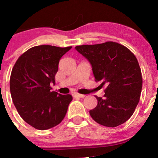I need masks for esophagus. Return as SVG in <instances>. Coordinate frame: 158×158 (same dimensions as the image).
Returning <instances> with one entry per match:
<instances>
[{"label":"esophagus","instance_id":"1","mask_svg":"<svg viewBox=\"0 0 158 158\" xmlns=\"http://www.w3.org/2000/svg\"><path fill=\"white\" fill-rule=\"evenodd\" d=\"M73 96L75 98H84L85 97V95H82V94H79L78 93H73Z\"/></svg>","mask_w":158,"mask_h":158}]
</instances>
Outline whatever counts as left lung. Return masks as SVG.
<instances>
[{"mask_svg":"<svg viewBox=\"0 0 158 158\" xmlns=\"http://www.w3.org/2000/svg\"><path fill=\"white\" fill-rule=\"evenodd\" d=\"M76 49L88 59L96 82L106 85L104 97H98L97 106L89 114L99 124L115 127L129 120L140 97L142 75L134 53L113 42L83 45Z\"/></svg>","mask_w":158,"mask_h":158,"instance_id":"obj_1","label":"left lung"}]
</instances>
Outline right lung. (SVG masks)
Segmentation results:
<instances>
[{
	"label": "right lung",
	"instance_id": "add662e5",
	"mask_svg": "<svg viewBox=\"0 0 158 158\" xmlns=\"http://www.w3.org/2000/svg\"><path fill=\"white\" fill-rule=\"evenodd\" d=\"M72 46L38 45L23 53L15 62L10 78L13 102L23 120L45 131L59 124L73 100L69 94L51 91L62 56Z\"/></svg>",
	"mask_w": 158,
	"mask_h": 158
}]
</instances>
